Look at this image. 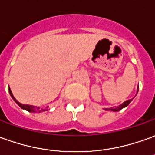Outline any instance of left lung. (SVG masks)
Here are the masks:
<instances>
[{
    "label": "left lung",
    "instance_id": "8db88e82",
    "mask_svg": "<svg viewBox=\"0 0 155 155\" xmlns=\"http://www.w3.org/2000/svg\"><path fill=\"white\" fill-rule=\"evenodd\" d=\"M138 89H137V94H138ZM137 94H136V95H137ZM133 99H134V98H133ZM133 99H130V100L126 101H124L123 103H122L121 105H119V106H117V107H111V108H104V110H106V111H120V110H122L123 108L127 107V106L129 105V103H130L131 101H133Z\"/></svg>",
    "mask_w": 155,
    "mask_h": 155
}]
</instances>
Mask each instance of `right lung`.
I'll return each instance as SVG.
<instances>
[{"label":"right lung","mask_w":155,"mask_h":155,"mask_svg":"<svg viewBox=\"0 0 155 155\" xmlns=\"http://www.w3.org/2000/svg\"><path fill=\"white\" fill-rule=\"evenodd\" d=\"M9 93L10 95H11V96H12V98L14 100V101H15L21 109H23V110H26V111H29V112H42V111H48V107L46 108H40L39 107H35V106H30V105H25V104L20 103V102L14 97L13 94H12V91H11V89L10 88Z\"/></svg>","instance_id":"1"}]
</instances>
